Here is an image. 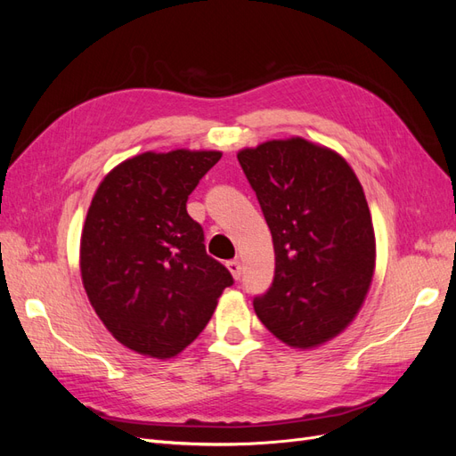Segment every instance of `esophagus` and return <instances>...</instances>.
Returning a JSON list of instances; mask_svg holds the SVG:
<instances>
[{
	"label": "esophagus",
	"instance_id": "34e87169",
	"mask_svg": "<svg viewBox=\"0 0 456 456\" xmlns=\"http://www.w3.org/2000/svg\"><path fill=\"white\" fill-rule=\"evenodd\" d=\"M226 268L230 270L233 280H240V278H241V265H240V260H228V262H226Z\"/></svg>",
	"mask_w": 456,
	"mask_h": 456
}]
</instances>
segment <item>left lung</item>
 I'll list each match as a JSON object with an SVG mask.
<instances>
[{
	"mask_svg": "<svg viewBox=\"0 0 456 456\" xmlns=\"http://www.w3.org/2000/svg\"><path fill=\"white\" fill-rule=\"evenodd\" d=\"M272 233L275 272L253 306L287 346L335 338L360 312L375 273L370 211L340 154L302 136L238 151Z\"/></svg>",
	"mask_w": 456,
	"mask_h": 456,
	"instance_id": "1",
	"label": "left lung"
}]
</instances>
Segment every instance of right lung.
Masks as SVG:
<instances>
[{
  "instance_id": "1",
  "label": "right lung",
  "mask_w": 456,
  "mask_h": 456,
  "mask_svg": "<svg viewBox=\"0 0 456 456\" xmlns=\"http://www.w3.org/2000/svg\"><path fill=\"white\" fill-rule=\"evenodd\" d=\"M220 158L216 150L144 151L116 165L94 191L81 232V281L106 329L136 354H181L233 283L186 211Z\"/></svg>"
}]
</instances>
